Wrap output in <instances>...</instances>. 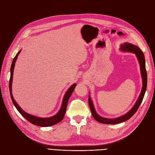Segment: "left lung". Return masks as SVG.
Instances as JSON below:
<instances>
[{"label":"left lung","instance_id":"obj_1","mask_svg":"<svg viewBox=\"0 0 155 155\" xmlns=\"http://www.w3.org/2000/svg\"><path fill=\"white\" fill-rule=\"evenodd\" d=\"M121 49L122 51H129L131 53H134L137 55L138 58V60L139 61L140 65V71H141V75L142 78V88L141 91V93L138 97V99L137 100V102H136L135 105L133 106V107L127 113L121 116L120 117L116 118H103V117L98 115L95 110L94 107L93 103L92 101V100L91 97H88V105L89 107H90L91 113L93 116V118H94L97 121L101 124H120L121 122H124L127 120L130 119L137 111L138 108L141 104V103L143 100V98L144 97L145 91H146L147 88V71L146 68H145V56L143 53V51L141 50L139 47L137 46L132 45L130 43H126L124 45L121 46Z\"/></svg>","mask_w":155,"mask_h":155}]
</instances>
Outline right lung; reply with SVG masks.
I'll list each match as a JSON object with an SVG mask.
<instances>
[{
  "mask_svg": "<svg viewBox=\"0 0 155 155\" xmlns=\"http://www.w3.org/2000/svg\"><path fill=\"white\" fill-rule=\"evenodd\" d=\"M21 51V50L18 51V52L17 54V55H15V57L14 58V59H13L11 68H10V83H9V88H10V96H11V99L13 101V104L16 107L17 110L20 112V114L23 117H24L26 120H27L28 121H30V123H31L32 124H34L35 125L40 126V127H49V126H52V125H54L55 124H58L59 122H60L61 121H62L64 118V114H65V112H66V110H67L68 101L69 100L70 97L71 96L74 90V88L76 86V84H75V83L73 84V85L68 88V90L67 91L66 94H65L64 96L61 107V109L58 113L55 115H54V116L50 117V118H39V117H37V116L26 113V112H25L21 109V108L19 107V105L17 104V103L15 101V100H14V98L12 95V86L14 67H15V62H16V60L17 59L18 55L20 54Z\"/></svg>",
  "mask_w": 155,
  "mask_h": 155,
  "instance_id": "add662e5",
  "label": "right lung"
}]
</instances>
